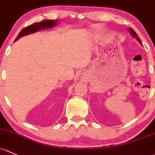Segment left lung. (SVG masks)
Returning a JSON list of instances; mask_svg holds the SVG:
<instances>
[{
	"label": "left lung",
	"instance_id": "1",
	"mask_svg": "<svg viewBox=\"0 0 155 155\" xmlns=\"http://www.w3.org/2000/svg\"><path fill=\"white\" fill-rule=\"evenodd\" d=\"M130 32H131V35H133L134 37L135 38L137 39V40L138 41V42H140V44H142L141 43V41H140V38H139V36H138L137 35V34L136 33V32H135V31L134 30H132V29L131 28H130Z\"/></svg>",
	"mask_w": 155,
	"mask_h": 155
}]
</instances>
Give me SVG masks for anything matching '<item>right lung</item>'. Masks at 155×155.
I'll return each mask as SVG.
<instances>
[{"instance_id": "add662e5", "label": "right lung", "mask_w": 155, "mask_h": 155, "mask_svg": "<svg viewBox=\"0 0 155 155\" xmlns=\"http://www.w3.org/2000/svg\"><path fill=\"white\" fill-rule=\"evenodd\" d=\"M56 22H58L56 20H44L42 21L41 22L35 23V24L28 26V27L23 29V30L19 32L17 38H15V41L18 40L19 38L24 36V35H28V34L30 33H33V32H37V31L42 30V29L50 28V27H54V25H56Z\"/></svg>"}]
</instances>
